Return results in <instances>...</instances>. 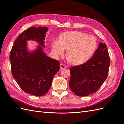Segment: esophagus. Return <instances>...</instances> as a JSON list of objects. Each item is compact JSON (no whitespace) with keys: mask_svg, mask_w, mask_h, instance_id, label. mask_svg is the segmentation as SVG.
<instances>
[{"mask_svg":"<svg viewBox=\"0 0 124 124\" xmlns=\"http://www.w3.org/2000/svg\"><path fill=\"white\" fill-rule=\"evenodd\" d=\"M67 68L66 65H65L63 64H60V69H64V68Z\"/></svg>","mask_w":124,"mask_h":124,"instance_id":"34e87169","label":"esophagus"}]
</instances>
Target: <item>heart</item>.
<instances>
[{"label":"heart","mask_w":124,"mask_h":124,"mask_svg":"<svg viewBox=\"0 0 124 124\" xmlns=\"http://www.w3.org/2000/svg\"><path fill=\"white\" fill-rule=\"evenodd\" d=\"M97 46L93 36L78 31L64 32L60 39H55L52 43V51L56 57L63 55L67 49L68 59L72 64L80 65L86 62L93 54Z\"/></svg>","instance_id":"1"}]
</instances>
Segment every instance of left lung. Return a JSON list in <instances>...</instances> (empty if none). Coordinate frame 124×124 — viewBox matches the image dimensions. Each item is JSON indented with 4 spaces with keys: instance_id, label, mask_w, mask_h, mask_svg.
<instances>
[{
    "instance_id": "left-lung-1",
    "label": "left lung",
    "mask_w": 124,
    "mask_h": 124,
    "mask_svg": "<svg viewBox=\"0 0 124 124\" xmlns=\"http://www.w3.org/2000/svg\"><path fill=\"white\" fill-rule=\"evenodd\" d=\"M110 64L106 44L100 42L93 57L85 63L70 68L71 90L79 96L94 93L106 80Z\"/></svg>"
}]
</instances>
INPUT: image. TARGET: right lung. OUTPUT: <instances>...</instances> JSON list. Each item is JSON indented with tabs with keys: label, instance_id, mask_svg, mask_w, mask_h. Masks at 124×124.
<instances>
[{
	"label": "right lung",
	"instance_id": "add662e5",
	"mask_svg": "<svg viewBox=\"0 0 124 124\" xmlns=\"http://www.w3.org/2000/svg\"><path fill=\"white\" fill-rule=\"evenodd\" d=\"M48 30L46 27H32L23 31L15 40L9 56L13 78L24 92L37 96L49 91L60 69L59 62L44 51ZM30 40L39 45L32 51L27 47Z\"/></svg>",
	"mask_w": 124,
	"mask_h": 124
}]
</instances>
